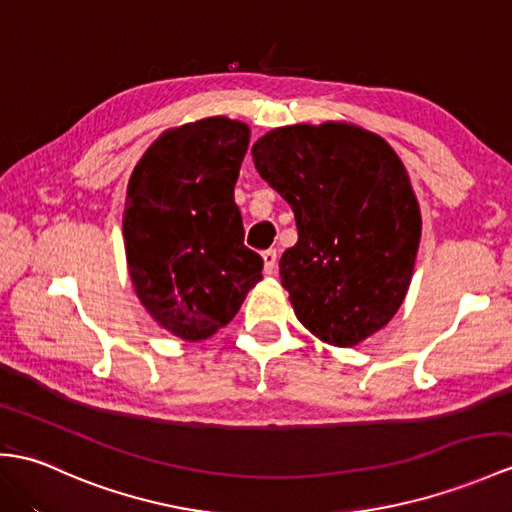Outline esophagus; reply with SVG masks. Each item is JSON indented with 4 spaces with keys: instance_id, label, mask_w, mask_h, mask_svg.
Listing matches in <instances>:
<instances>
[{
    "instance_id": "34e87169",
    "label": "esophagus",
    "mask_w": 512,
    "mask_h": 512,
    "mask_svg": "<svg viewBox=\"0 0 512 512\" xmlns=\"http://www.w3.org/2000/svg\"><path fill=\"white\" fill-rule=\"evenodd\" d=\"M261 259H264V272L266 275H275V270H277V251H264L261 253Z\"/></svg>"
}]
</instances>
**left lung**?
<instances>
[{
    "instance_id": "1",
    "label": "left lung",
    "mask_w": 512,
    "mask_h": 512,
    "mask_svg": "<svg viewBox=\"0 0 512 512\" xmlns=\"http://www.w3.org/2000/svg\"><path fill=\"white\" fill-rule=\"evenodd\" d=\"M259 176L294 211L299 242L279 259L296 318L334 347L384 329L406 299L421 242L410 176L384 137L347 122L270 130Z\"/></svg>"
}]
</instances>
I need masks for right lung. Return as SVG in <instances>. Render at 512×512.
<instances>
[{
  "label": "right lung",
  "mask_w": 512,
  "mask_h": 512,
  "mask_svg": "<svg viewBox=\"0 0 512 512\" xmlns=\"http://www.w3.org/2000/svg\"><path fill=\"white\" fill-rule=\"evenodd\" d=\"M248 141V124L205 117L161 133L130 174L128 275L146 312L185 342L231 323L261 281L264 261L244 246L233 198Z\"/></svg>",
  "instance_id": "add662e5"
}]
</instances>
